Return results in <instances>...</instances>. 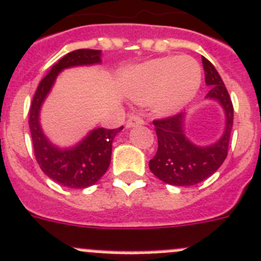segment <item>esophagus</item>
<instances>
[{
  "instance_id": "esophagus-1",
  "label": "esophagus",
  "mask_w": 261,
  "mask_h": 261,
  "mask_svg": "<svg viewBox=\"0 0 261 261\" xmlns=\"http://www.w3.org/2000/svg\"><path fill=\"white\" fill-rule=\"evenodd\" d=\"M143 123H144V121H143L140 117L136 116V114H131V116L127 118V121H126V127L127 128L135 127V126L143 125Z\"/></svg>"
}]
</instances>
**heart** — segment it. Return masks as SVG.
Masks as SVG:
<instances>
[{
	"mask_svg": "<svg viewBox=\"0 0 261 261\" xmlns=\"http://www.w3.org/2000/svg\"><path fill=\"white\" fill-rule=\"evenodd\" d=\"M201 86V68L191 57L149 60L134 70L127 94L138 103L153 101L157 113L169 116L188 106Z\"/></svg>",
	"mask_w": 261,
	"mask_h": 261,
	"instance_id": "obj_1",
	"label": "heart"
}]
</instances>
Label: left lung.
Listing matches in <instances>:
<instances>
[{"label":"left lung","instance_id":"1","mask_svg":"<svg viewBox=\"0 0 261 261\" xmlns=\"http://www.w3.org/2000/svg\"><path fill=\"white\" fill-rule=\"evenodd\" d=\"M204 81L210 86L207 99L219 101L225 113V127L221 138L210 145L194 144L184 133L186 113L162 119L153 125L158 139V149L149 161V169L158 179L170 186L191 187L203 181L223 165L228 154L233 127V104L220 74L206 58H202Z\"/></svg>","mask_w":261,"mask_h":261}]
</instances>
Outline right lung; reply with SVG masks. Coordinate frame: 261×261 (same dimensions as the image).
Here are the masks:
<instances>
[{
  "instance_id": "right-lung-1",
  "label": "right lung",
  "mask_w": 261,
  "mask_h": 261,
  "mask_svg": "<svg viewBox=\"0 0 261 261\" xmlns=\"http://www.w3.org/2000/svg\"><path fill=\"white\" fill-rule=\"evenodd\" d=\"M100 50L90 48H80L68 53L51 67L40 82L29 109V128L36 160L41 170L50 179L68 188L84 189L91 187L106 174L111 164L112 143L123 126L113 130L94 128L77 145L62 149L54 145L41 128V107L63 69L79 65L100 64Z\"/></svg>"
}]
</instances>
